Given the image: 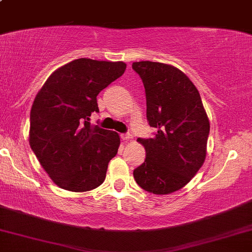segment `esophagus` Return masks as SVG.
Listing matches in <instances>:
<instances>
[{
	"instance_id": "1",
	"label": "esophagus",
	"mask_w": 252,
	"mask_h": 252,
	"mask_svg": "<svg viewBox=\"0 0 252 252\" xmlns=\"http://www.w3.org/2000/svg\"><path fill=\"white\" fill-rule=\"evenodd\" d=\"M121 138H122L123 141L131 140V138H132V134H130V132H126V134H121Z\"/></svg>"
}]
</instances>
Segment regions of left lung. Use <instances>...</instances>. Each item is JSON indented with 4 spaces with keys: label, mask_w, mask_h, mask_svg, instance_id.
<instances>
[{
    "label": "left lung",
    "mask_w": 252,
    "mask_h": 252,
    "mask_svg": "<svg viewBox=\"0 0 252 252\" xmlns=\"http://www.w3.org/2000/svg\"><path fill=\"white\" fill-rule=\"evenodd\" d=\"M146 90L147 120L158 131L137 138L146 160L134 169L144 190L169 194L182 189L205 161L210 122L201 97L189 78L162 63H132Z\"/></svg>",
    "instance_id": "1"
}]
</instances>
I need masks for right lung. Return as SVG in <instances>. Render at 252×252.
Segmentation results:
<instances>
[{
    "instance_id": "add662e5",
    "label": "right lung",
    "mask_w": 252,
    "mask_h": 252,
    "mask_svg": "<svg viewBox=\"0 0 252 252\" xmlns=\"http://www.w3.org/2000/svg\"><path fill=\"white\" fill-rule=\"evenodd\" d=\"M123 62L80 58L54 71L31 110L30 144L50 178L72 192L91 190L105 180L120 147L117 132L91 126L97 96L126 71Z\"/></svg>"
}]
</instances>
